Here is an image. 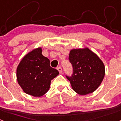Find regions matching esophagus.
<instances>
[{
    "label": "esophagus",
    "instance_id": "obj_1",
    "mask_svg": "<svg viewBox=\"0 0 121 121\" xmlns=\"http://www.w3.org/2000/svg\"><path fill=\"white\" fill-rule=\"evenodd\" d=\"M57 70H58L59 72L60 73H61L62 71V68H61V67H57Z\"/></svg>",
    "mask_w": 121,
    "mask_h": 121
}]
</instances>
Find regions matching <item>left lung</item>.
Listing matches in <instances>:
<instances>
[{
  "label": "left lung",
  "mask_w": 121,
  "mask_h": 121,
  "mask_svg": "<svg viewBox=\"0 0 121 121\" xmlns=\"http://www.w3.org/2000/svg\"><path fill=\"white\" fill-rule=\"evenodd\" d=\"M68 59L72 65L73 74L65 76L73 90L81 95L95 91L105 76V67L102 60L87 48L71 50Z\"/></svg>",
  "instance_id": "left-lung-1"
}]
</instances>
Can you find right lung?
Masks as SVG:
<instances>
[{"label":"right lung","instance_id":"1","mask_svg":"<svg viewBox=\"0 0 121 121\" xmlns=\"http://www.w3.org/2000/svg\"><path fill=\"white\" fill-rule=\"evenodd\" d=\"M59 74L50 60L42 54L41 48L25 56L17 68L18 83L25 93L40 97L48 91L51 81Z\"/></svg>","mask_w":121,"mask_h":121}]
</instances>
